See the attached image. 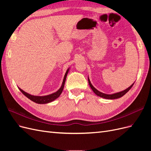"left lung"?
<instances>
[{"mask_svg": "<svg viewBox=\"0 0 151 151\" xmlns=\"http://www.w3.org/2000/svg\"><path fill=\"white\" fill-rule=\"evenodd\" d=\"M88 82H89V84L91 87V88L92 89V90L93 91V92L96 94L97 96H100L101 98H105V99H118L119 98H121L122 97L123 95H125L128 91H129L131 88L133 86L134 84H132L129 88H128L127 89H126L124 91H121V92H119V93H115V94H104V93H103L101 92H100V91H98L91 84V82L89 81V79L88 78Z\"/></svg>", "mask_w": 151, "mask_h": 151, "instance_id": "obj_1", "label": "left lung"}]
</instances>
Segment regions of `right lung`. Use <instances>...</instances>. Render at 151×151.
<instances>
[{
	"mask_svg": "<svg viewBox=\"0 0 151 151\" xmlns=\"http://www.w3.org/2000/svg\"><path fill=\"white\" fill-rule=\"evenodd\" d=\"M68 70H69V68H68L67 70L66 71L65 74L64 76V77H63V83L62 84V86L60 87V88L59 89L57 92L54 93L53 94H49L47 96H33V95H31L28 93H27L23 90H22L21 89H19V90L21 91V93L23 94L24 96L29 98L30 100H31L32 101H33L36 103H38V104H46V103H48L50 102H52L53 101H54L55 99H56L57 98H58L60 95L61 94V93H62V91L63 89V87H64V84H65V82L66 80V77L67 76V74L68 72Z\"/></svg>",
	"mask_w": 151,
	"mask_h": 151,
	"instance_id": "1",
	"label": "right lung"
}]
</instances>
